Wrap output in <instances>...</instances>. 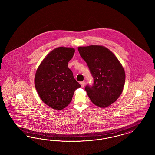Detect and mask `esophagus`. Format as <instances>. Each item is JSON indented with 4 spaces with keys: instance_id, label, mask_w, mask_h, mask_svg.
Listing matches in <instances>:
<instances>
[{
    "instance_id": "obj_1",
    "label": "esophagus",
    "mask_w": 155,
    "mask_h": 155,
    "mask_svg": "<svg viewBox=\"0 0 155 155\" xmlns=\"http://www.w3.org/2000/svg\"><path fill=\"white\" fill-rule=\"evenodd\" d=\"M80 84H81V86L82 87H84V84H85V82H84V81L81 82H80Z\"/></svg>"
}]
</instances>
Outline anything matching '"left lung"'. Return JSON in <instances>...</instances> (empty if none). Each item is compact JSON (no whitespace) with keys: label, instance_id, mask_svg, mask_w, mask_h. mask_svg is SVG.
Instances as JSON below:
<instances>
[{"label":"left lung","instance_id":"8db88e82","mask_svg":"<svg viewBox=\"0 0 155 155\" xmlns=\"http://www.w3.org/2000/svg\"><path fill=\"white\" fill-rule=\"evenodd\" d=\"M78 50L94 78L93 86L85 87L87 95L97 106L108 107L122 94L126 80L123 67L113 52L103 46L80 47Z\"/></svg>","mask_w":155,"mask_h":155}]
</instances>
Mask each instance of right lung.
<instances>
[{"instance_id": "1", "label": "right lung", "mask_w": 155, "mask_h": 155, "mask_svg": "<svg viewBox=\"0 0 155 155\" xmlns=\"http://www.w3.org/2000/svg\"><path fill=\"white\" fill-rule=\"evenodd\" d=\"M74 52V48H57L48 54L36 72L35 84L40 98L56 110L68 106L75 90L81 87L68 66Z\"/></svg>"}]
</instances>
